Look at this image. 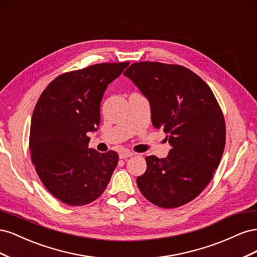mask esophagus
I'll use <instances>...</instances> for the list:
<instances>
[{
    "label": "esophagus",
    "instance_id": "1",
    "mask_svg": "<svg viewBox=\"0 0 257 257\" xmlns=\"http://www.w3.org/2000/svg\"><path fill=\"white\" fill-rule=\"evenodd\" d=\"M134 154H135V153L132 152V151H122V152H120V154H119V158H120V159H127V158L133 157Z\"/></svg>",
    "mask_w": 257,
    "mask_h": 257
}]
</instances>
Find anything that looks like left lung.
Masks as SVG:
<instances>
[{"mask_svg":"<svg viewBox=\"0 0 257 257\" xmlns=\"http://www.w3.org/2000/svg\"><path fill=\"white\" fill-rule=\"evenodd\" d=\"M123 75L149 100L152 125L172 146L164 159L146 158L139 190L158 207L188 204L211 180L225 147L224 116L211 89L190 69L159 62L134 63Z\"/></svg>","mask_w":257,"mask_h":257,"instance_id":"1","label":"left lung"}]
</instances>
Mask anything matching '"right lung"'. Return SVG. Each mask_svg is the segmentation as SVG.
<instances>
[{"mask_svg": "<svg viewBox=\"0 0 257 257\" xmlns=\"http://www.w3.org/2000/svg\"><path fill=\"white\" fill-rule=\"evenodd\" d=\"M128 62L103 63L57 77L34 108L30 151L36 173L54 197L83 206L102 195L119 161L114 151L88 148L100 123V102L108 84Z\"/></svg>", "mask_w": 257, "mask_h": 257, "instance_id": "obj_1", "label": "right lung"}]
</instances>
